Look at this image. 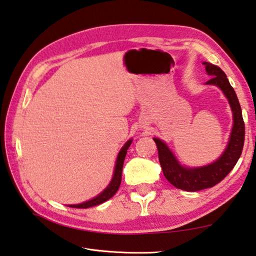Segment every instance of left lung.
I'll list each match as a JSON object with an SVG mask.
<instances>
[{
    "label": "left lung",
    "instance_id": "1",
    "mask_svg": "<svg viewBox=\"0 0 256 256\" xmlns=\"http://www.w3.org/2000/svg\"><path fill=\"white\" fill-rule=\"evenodd\" d=\"M203 64L205 65L208 74L212 76L206 84L216 85L222 90L233 111L234 124L231 136H230V142L224 153L214 163L206 165V166L188 168L182 166L176 161L166 144L161 140L154 138L164 176L175 188L188 192H196L204 188H213L214 185L221 182L232 171L241 156L245 136V125L241 105H240L236 94H235L232 85L230 84L226 75L221 68L216 65L208 62H204Z\"/></svg>",
    "mask_w": 256,
    "mask_h": 256
}]
</instances>
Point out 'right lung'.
Masks as SVG:
<instances>
[{
  "label": "right lung",
  "instance_id": "obj_1",
  "mask_svg": "<svg viewBox=\"0 0 256 256\" xmlns=\"http://www.w3.org/2000/svg\"><path fill=\"white\" fill-rule=\"evenodd\" d=\"M132 143V140H130L126 143L124 144V146L122 148L121 151H120L118 155V160H116V164H115V170H114V176L112 178L111 183L108 184V186L104 190V191L98 195L96 198H94L92 200H90L88 202H84L81 204H76V205H70L71 208H92L95 206V205L102 204L105 201L111 198L113 195L118 192V190L120 188V184H121L122 181V168H123V163L125 160V155H126L128 148H130V145Z\"/></svg>",
  "mask_w": 256,
  "mask_h": 256
}]
</instances>
